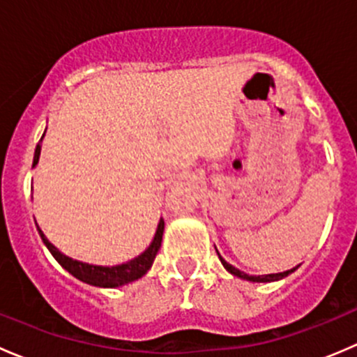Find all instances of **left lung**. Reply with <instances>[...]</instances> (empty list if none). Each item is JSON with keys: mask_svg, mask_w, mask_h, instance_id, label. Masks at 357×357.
<instances>
[{"mask_svg": "<svg viewBox=\"0 0 357 357\" xmlns=\"http://www.w3.org/2000/svg\"><path fill=\"white\" fill-rule=\"evenodd\" d=\"M218 252V250H215ZM218 255H219V252H218ZM219 259H221V262H222V266H225L226 268V271H229L231 273V275H235V276H238V278H242V280H248V282H259V283H268V282H276V280H282V278H285V276H289L290 273H294L295 269L298 268V266H295L294 269H289V271H283V273H273V275H259V276H250V275H247V273H243V271H240V269H236L235 266H231L229 264V262H226L225 259L221 257V255H219Z\"/></svg>", "mask_w": 357, "mask_h": 357, "instance_id": "1", "label": "left lung"}]
</instances>
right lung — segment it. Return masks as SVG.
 I'll use <instances>...</instances> for the list:
<instances>
[{"label":"right lung","instance_id":"1","mask_svg":"<svg viewBox=\"0 0 357 357\" xmlns=\"http://www.w3.org/2000/svg\"><path fill=\"white\" fill-rule=\"evenodd\" d=\"M39 153H41V145L38 143L34 152V162H32V167L38 164ZM38 231L39 235H41L43 243L48 247V250L52 252L53 257H55L56 261H59V264L62 266L63 269H67L72 276H75V278L81 280V282L88 283V285L102 287V289H115V287L126 285V283H131L135 282V280L142 278V276L146 275V271L152 268L153 259H155L158 248H160L162 235H164V219L158 221L155 236H153L150 247L146 248L143 254H139L138 257L131 259V261L119 266H95V264H88V262H81V261H75V259L67 257V255L62 254V252L53 245L52 242H48V238H46L45 233L39 229V226H38Z\"/></svg>","mask_w":357,"mask_h":357}]
</instances>
